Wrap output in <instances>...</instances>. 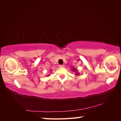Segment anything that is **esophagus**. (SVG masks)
Wrapping results in <instances>:
<instances>
[{"label": "esophagus", "mask_w": 121, "mask_h": 121, "mask_svg": "<svg viewBox=\"0 0 121 121\" xmlns=\"http://www.w3.org/2000/svg\"><path fill=\"white\" fill-rule=\"evenodd\" d=\"M59 67H64L65 65H59Z\"/></svg>", "instance_id": "obj_1"}]
</instances>
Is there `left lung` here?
<instances>
[{"label": "left lung", "mask_w": 121, "mask_h": 121, "mask_svg": "<svg viewBox=\"0 0 121 121\" xmlns=\"http://www.w3.org/2000/svg\"><path fill=\"white\" fill-rule=\"evenodd\" d=\"M72 70L73 71V72H75V73H75V75H76V76H78V75H79V73H77L76 69H75V68H73Z\"/></svg>", "instance_id": "8db88e82"}]
</instances>
